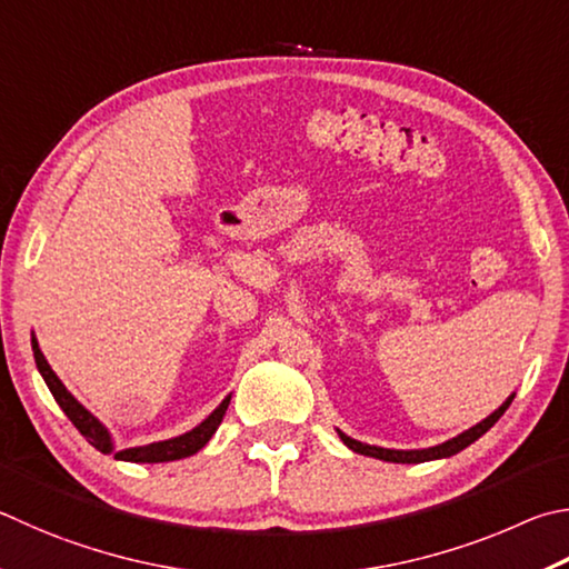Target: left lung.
<instances>
[{
    "label": "left lung",
    "mask_w": 569,
    "mask_h": 569,
    "mask_svg": "<svg viewBox=\"0 0 569 569\" xmlns=\"http://www.w3.org/2000/svg\"><path fill=\"white\" fill-rule=\"evenodd\" d=\"M512 402V398L508 402H502V406L492 412L490 418H485L482 422H478V426L465 430L462 436L452 438L448 442H442V446H436V448H428V450H388V448H376V446H366V442H358L353 438L343 436V432H338L340 440L346 442V446L350 450L360 452V456H370V458H378V460H388V462H426V460H438V458H450L456 456V452H460L462 448H468L470 442L478 440L480 436H485L495 422H498L502 418V412L508 410V406Z\"/></svg>",
    "instance_id": "8db88e82"
}]
</instances>
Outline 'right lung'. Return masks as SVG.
Wrapping results in <instances>:
<instances>
[{"label": "right lung", "instance_id": "1", "mask_svg": "<svg viewBox=\"0 0 569 569\" xmlns=\"http://www.w3.org/2000/svg\"><path fill=\"white\" fill-rule=\"evenodd\" d=\"M32 350H34V360H37L39 373H41V378L47 380V386L51 390V396H54V400L59 402V408L67 412V418L74 422V428L91 442V446H94L101 452H111V440H109L107 428L101 426V422L94 416H91V412L84 406H79L77 398L64 388V383H61V380L57 378L54 370L49 368L47 358L41 356V350H39L34 338H32ZM229 402H231V398H226L221 406L216 408L211 416L201 422L199 428L186 432V436L163 440V442H151V446H143V448L119 450V452H113V458L129 460V462H169V460L189 458V456H193V452H199L206 446V442L211 440L216 428L221 426Z\"/></svg>", "mask_w": 569, "mask_h": 569}]
</instances>
